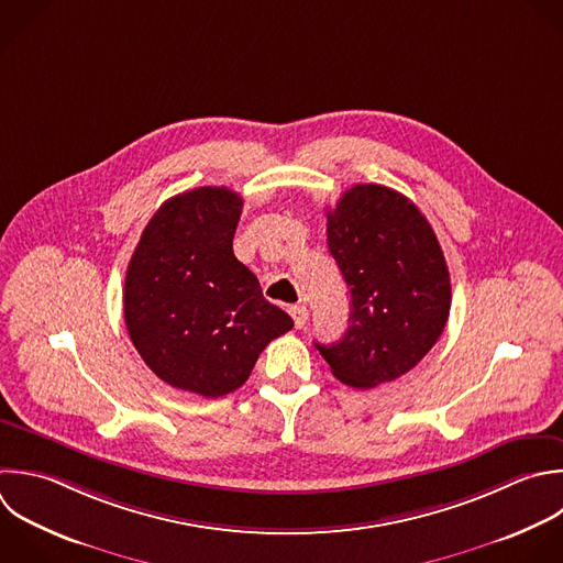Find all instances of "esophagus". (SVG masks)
I'll list each match as a JSON object with an SVG mask.
<instances>
[{
	"mask_svg": "<svg viewBox=\"0 0 563 563\" xmlns=\"http://www.w3.org/2000/svg\"><path fill=\"white\" fill-rule=\"evenodd\" d=\"M290 317H292V321H295V328H303L306 325V321H308V310H306V306H290Z\"/></svg>",
	"mask_w": 563,
	"mask_h": 563,
	"instance_id": "34e87169",
	"label": "esophagus"
}]
</instances>
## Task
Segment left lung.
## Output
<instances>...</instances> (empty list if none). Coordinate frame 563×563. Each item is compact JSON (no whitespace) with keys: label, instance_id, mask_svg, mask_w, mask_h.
I'll use <instances>...</instances> for the list:
<instances>
[{"label":"left lung","instance_id":"1","mask_svg":"<svg viewBox=\"0 0 563 563\" xmlns=\"http://www.w3.org/2000/svg\"><path fill=\"white\" fill-rule=\"evenodd\" d=\"M328 249L350 288V328L317 350L332 374L369 389L407 374L442 334L451 308L438 238L402 194L354 185L328 211Z\"/></svg>","mask_w":563,"mask_h":563}]
</instances>
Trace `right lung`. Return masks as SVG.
<instances>
[{
    "label": "right lung",
    "instance_id": "right-lung-1",
    "mask_svg": "<svg viewBox=\"0 0 563 563\" xmlns=\"http://www.w3.org/2000/svg\"><path fill=\"white\" fill-rule=\"evenodd\" d=\"M242 198L198 187L169 198L130 260L123 310L130 339L167 385L207 398L246 383L262 350L292 328L233 255Z\"/></svg>",
    "mask_w": 563,
    "mask_h": 563
}]
</instances>
